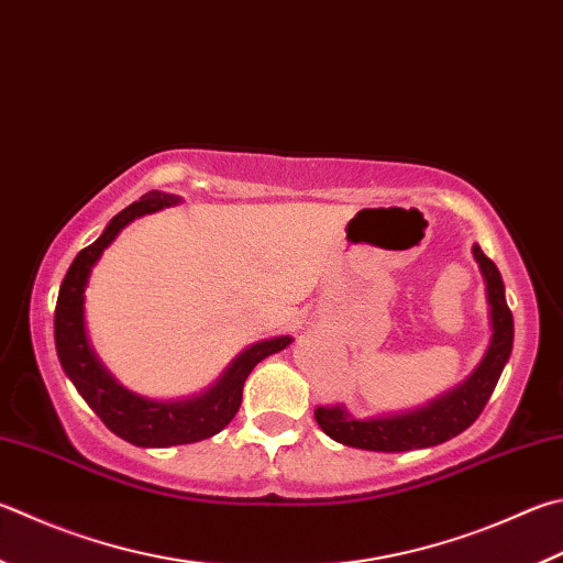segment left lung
I'll return each instance as SVG.
<instances>
[{
    "instance_id": "8db88e82",
    "label": "left lung",
    "mask_w": 563,
    "mask_h": 563,
    "mask_svg": "<svg viewBox=\"0 0 563 563\" xmlns=\"http://www.w3.org/2000/svg\"><path fill=\"white\" fill-rule=\"evenodd\" d=\"M473 255L485 278L489 324H493V336H489L485 356L473 374L448 394L406 413L354 418L344 406H317L314 421L332 441L362 448V451L404 453L441 445L477 421V416L483 413L485 404L495 391L509 354H512L515 320L507 308L505 283L497 265L487 258L477 243L473 246Z\"/></svg>"
}]
</instances>
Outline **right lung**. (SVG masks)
I'll list each match as a JSON object with an SVG mask.
<instances>
[{
	"label": "right lung",
	"instance_id": "right-lung-1",
	"mask_svg": "<svg viewBox=\"0 0 563 563\" xmlns=\"http://www.w3.org/2000/svg\"><path fill=\"white\" fill-rule=\"evenodd\" d=\"M175 203H179L175 194L150 191L140 197V201H132L128 209H122L118 217H112L100 239L80 251L70 263L66 278L60 283L54 314L56 352L66 376L112 433L140 448L187 445L223 431L231 418L239 413L243 384L253 366L292 342V336H275V340L251 344L223 369L207 391L179 398V401H155V398L132 394L98 362L96 352L88 344L84 317V292L90 271L130 221L175 207Z\"/></svg>",
	"mask_w": 563,
	"mask_h": 563
}]
</instances>
